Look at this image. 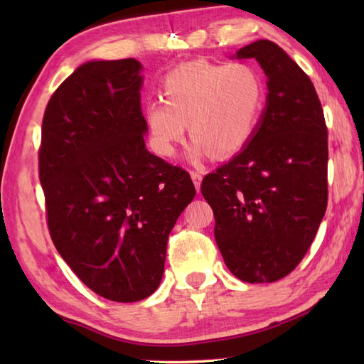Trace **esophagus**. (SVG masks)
Segmentation results:
<instances>
[{
    "instance_id": "obj_1",
    "label": "esophagus",
    "mask_w": 364,
    "mask_h": 364,
    "mask_svg": "<svg viewBox=\"0 0 364 364\" xmlns=\"http://www.w3.org/2000/svg\"><path fill=\"white\" fill-rule=\"evenodd\" d=\"M191 178H193V181H194V186H196V189L199 191V188H200V181H202V175L199 173V171H196V170H191Z\"/></svg>"
}]
</instances>
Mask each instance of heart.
<instances>
[{"mask_svg": "<svg viewBox=\"0 0 364 364\" xmlns=\"http://www.w3.org/2000/svg\"><path fill=\"white\" fill-rule=\"evenodd\" d=\"M164 101L146 104L144 117L154 151L171 157L186 127L194 152L228 157L249 143L260 119L264 83L257 69L244 64L194 60L167 73Z\"/></svg>", "mask_w": 364, "mask_h": 364, "instance_id": "heart-1", "label": "heart"}]
</instances>
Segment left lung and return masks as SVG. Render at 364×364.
<instances>
[{
	"label": "left lung",
	"mask_w": 364,
	"mask_h": 364,
	"mask_svg": "<svg viewBox=\"0 0 364 364\" xmlns=\"http://www.w3.org/2000/svg\"><path fill=\"white\" fill-rule=\"evenodd\" d=\"M268 77L250 143L204 176L215 241L228 269L250 284L284 278L301 262L328 207V127L310 77L273 41L239 49Z\"/></svg>",
	"instance_id": "8db88e82"
}]
</instances>
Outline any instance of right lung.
Wrapping results in <instances>:
<instances>
[{
    "label": "right lung",
    "instance_id": "1",
    "mask_svg": "<svg viewBox=\"0 0 364 364\" xmlns=\"http://www.w3.org/2000/svg\"><path fill=\"white\" fill-rule=\"evenodd\" d=\"M136 59L80 65L49 100L38 175L60 257L91 291L130 304L162 281L167 241L196 196L186 170L146 149Z\"/></svg>",
    "mask_w": 364,
    "mask_h": 364
}]
</instances>
